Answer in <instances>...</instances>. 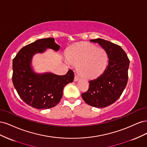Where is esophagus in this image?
Returning <instances> with one entry per match:
<instances>
[{"mask_svg":"<svg viewBox=\"0 0 147 147\" xmlns=\"http://www.w3.org/2000/svg\"><path fill=\"white\" fill-rule=\"evenodd\" d=\"M79 80V77L77 75H75V78H74V81L76 82V81H78Z\"/></svg>","mask_w":147,"mask_h":147,"instance_id":"1","label":"esophagus"}]
</instances>
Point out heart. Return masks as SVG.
<instances>
[{
    "instance_id": "b5f03b06",
    "label": "heart",
    "mask_w": 147,
    "mask_h": 147,
    "mask_svg": "<svg viewBox=\"0 0 147 147\" xmlns=\"http://www.w3.org/2000/svg\"><path fill=\"white\" fill-rule=\"evenodd\" d=\"M108 56L102 48L82 42L70 47L65 56L66 63L78 65V71L83 78H91L100 75L106 67Z\"/></svg>"
}]
</instances>
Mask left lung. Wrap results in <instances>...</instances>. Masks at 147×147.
<instances>
[{"label":"left lung","instance_id":"obj_1","mask_svg":"<svg viewBox=\"0 0 147 147\" xmlns=\"http://www.w3.org/2000/svg\"><path fill=\"white\" fill-rule=\"evenodd\" d=\"M104 49L109 57L108 65L98 77L89 81L88 90L82 94L86 104L96 108H104L121 96L128 80L129 59L122 48L104 39L90 40Z\"/></svg>","mask_w":147,"mask_h":147}]
</instances>
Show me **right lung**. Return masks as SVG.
<instances>
[{
  "label": "right lung",
  "instance_id": "obj_1",
  "mask_svg": "<svg viewBox=\"0 0 147 147\" xmlns=\"http://www.w3.org/2000/svg\"><path fill=\"white\" fill-rule=\"evenodd\" d=\"M60 46L53 38L39 39L21 48L13 60L12 81L18 94L26 104L37 109H48L59 103L67 84L74 81L69 69L64 75L52 73L38 74L30 67L32 56L47 48L58 51Z\"/></svg>",
  "mask_w": 147,
  "mask_h": 147
}]
</instances>
